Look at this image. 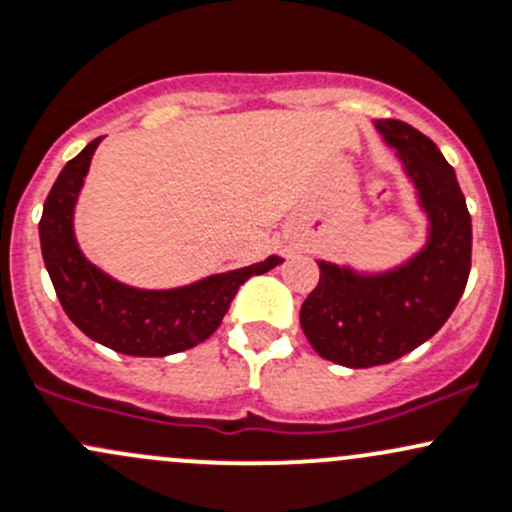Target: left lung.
Listing matches in <instances>:
<instances>
[{"label": "left lung", "instance_id": "8db88e82", "mask_svg": "<svg viewBox=\"0 0 512 512\" xmlns=\"http://www.w3.org/2000/svg\"><path fill=\"white\" fill-rule=\"evenodd\" d=\"M373 125L414 186L427 240L387 270L319 260V284L301 304L299 321L311 348L346 368L392 363L429 341L456 309L471 272V215L451 164L407 122Z\"/></svg>", "mask_w": 512, "mask_h": 512}]
</instances>
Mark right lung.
I'll use <instances>...</instances> for the list:
<instances>
[{
  "label": "right lung",
  "mask_w": 512,
  "mask_h": 512,
  "mask_svg": "<svg viewBox=\"0 0 512 512\" xmlns=\"http://www.w3.org/2000/svg\"><path fill=\"white\" fill-rule=\"evenodd\" d=\"M102 142L93 139L68 161L43 203L39 238L48 277L68 319L88 338L117 353L164 358L198 346L220 326L230 301L252 274L282 265L270 255L240 270L208 274L171 289H142L120 282L88 260L75 240L73 215L90 161Z\"/></svg>",
  "instance_id": "add662e5"
}]
</instances>
